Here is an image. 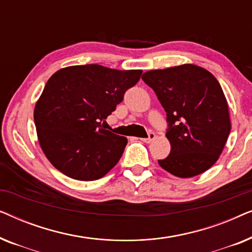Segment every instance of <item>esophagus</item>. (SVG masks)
<instances>
[{
  "label": "esophagus",
  "mask_w": 252,
  "mask_h": 252,
  "mask_svg": "<svg viewBox=\"0 0 252 252\" xmlns=\"http://www.w3.org/2000/svg\"><path fill=\"white\" fill-rule=\"evenodd\" d=\"M155 137H156V135H155L154 132H150L149 135H148V137H146V139H141V141H143L144 143H150L151 141H153Z\"/></svg>",
  "instance_id": "obj_1"
}]
</instances>
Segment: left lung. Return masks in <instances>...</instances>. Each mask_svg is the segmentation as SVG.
<instances>
[{
	"instance_id": "obj_1",
	"label": "left lung",
	"mask_w": 252,
	"mask_h": 252,
	"mask_svg": "<svg viewBox=\"0 0 252 252\" xmlns=\"http://www.w3.org/2000/svg\"><path fill=\"white\" fill-rule=\"evenodd\" d=\"M142 80L167 116L171 153L158 160L179 178H192L218 160L230 132L228 103L215 75L195 64L151 70Z\"/></svg>"
}]
</instances>
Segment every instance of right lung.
I'll list each match as a JSON object with an SVG mask.
<instances>
[{
	"instance_id": "1",
	"label": "right lung",
	"mask_w": 252,
	"mask_h": 252,
	"mask_svg": "<svg viewBox=\"0 0 252 252\" xmlns=\"http://www.w3.org/2000/svg\"><path fill=\"white\" fill-rule=\"evenodd\" d=\"M142 70L120 71L97 64L61 68L47 81L34 108L37 140L55 168L72 179L93 181L116 166L125 136L103 128Z\"/></svg>"
}]
</instances>
